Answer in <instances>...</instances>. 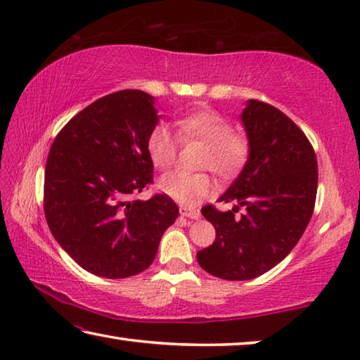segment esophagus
<instances>
[{
  "label": "esophagus",
  "mask_w": 360,
  "mask_h": 360,
  "mask_svg": "<svg viewBox=\"0 0 360 360\" xmlns=\"http://www.w3.org/2000/svg\"><path fill=\"white\" fill-rule=\"evenodd\" d=\"M179 212H181V216H184V217H188V219H195V221H197V219H200V211L198 210H192V208H187V206H181L179 208Z\"/></svg>",
  "instance_id": "obj_1"
}]
</instances>
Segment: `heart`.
<instances>
[{"label": "heart", "mask_w": 360, "mask_h": 360, "mask_svg": "<svg viewBox=\"0 0 360 360\" xmlns=\"http://www.w3.org/2000/svg\"><path fill=\"white\" fill-rule=\"evenodd\" d=\"M179 133L188 139L206 144L203 167L221 176H231L245 165L249 144L245 136L231 133L229 120L216 111H197L178 120ZM148 152L157 168L168 169L178 155V138L168 125H155L148 136ZM158 188L174 202L193 206L212 191V179L206 173L188 174L173 172L162 176Z\"/></svg>", "instance_id": "obj_1"}]
</instances>
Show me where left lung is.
Returning <instances> with one entry per match:
<instances>
[{
	"mask_svg": "<svg viewBox=\"0 0 360 360\" xmlns=\"http://www.w3.org/2000/svg\"><path fill=\"white\" fill-rule=\"evenodd\" d=\"M249 154L219 202H236L221 212L205 206L216 240L197 252L200 266L227 281H248L276 266L302 238L318 192V160L308 138L275 106L248 100L240 114ZM247 211L241 218L234 212Z\"/></svg>",
	"mask_w": 360,
	"mask_h": 360,
	"instance_id": "1",
	"label": "left lung"
}]
</instances>
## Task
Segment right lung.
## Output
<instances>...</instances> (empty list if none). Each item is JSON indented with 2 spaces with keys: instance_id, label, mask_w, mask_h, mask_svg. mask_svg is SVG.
Returning a JSON list of instances; mask_svg holds the SVG:
<instances>
[{
  "instance_id": "add662e5",
  "label": "right lung",
  "mask_w": 360,
  "mask_h": 360,
  "mask_svg": "<svg viewBox=\"0 0 360 360\" xmlns=\"http://www.w3.org/2000/svg\"><path fill=\"white\" fill-rule=\"evenodd\" d=\"M158 120L154 96L120 90L76 114L49 152V229L70 257L96 276L120 279L144 271L179 214L167 195L131 200L152 182L148 136Z\"/></svg>"
}]
</instances>
